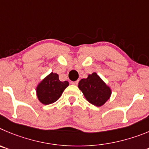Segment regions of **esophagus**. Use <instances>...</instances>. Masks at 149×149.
Returning <instances> with one entry per match:
<instances>
[{"label":"esophagus","instance_id":"1","mask_svg":"<svg viewBox=\"0 0 149 149\" xmlns=\"http://www.w3.org/2000/svg\"><path fill=\"white\" fill-rule=\"evenodd\" d=\"M79 81H71V84H74V85H76L78 84Z\"/></svg>","mask_w":149,"mask_h":149}]
</instances>
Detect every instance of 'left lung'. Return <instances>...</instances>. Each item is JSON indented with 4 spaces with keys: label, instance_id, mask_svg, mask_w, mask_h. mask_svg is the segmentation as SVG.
<instances>
[{
    "label": "left lung",
    "instance_id": "obj_1",
    "mask_svg": "<svg viewBox=\"0 0 149 149\" xmlns=\"http://www.w3.org/2000/svg\"><path fill=\"white\" fill-rule=\"evenodd\" d=\"M78 88L91 104L97 107L106 102L112 93L111 88L96 72L88 75L86 79H81L78 84Z\"/></svg>",
    "mask_w": 149,
    "mask_h": 149
}]
</instances>
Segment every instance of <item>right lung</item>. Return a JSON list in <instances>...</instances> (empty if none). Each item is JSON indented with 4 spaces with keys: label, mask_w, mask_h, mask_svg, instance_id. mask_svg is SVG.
Listing matches in <instances>:
<instances>
[{
    "label": "right lung",
    "mask_w": 149,
    "mask_h": 149,
    "mask_svg": "<svg viewBox=\"0 0 149 149\" xmlns=\"http://www.w3.org/2000/svg\"><path fill=\"white\" fill-rule=\"evenodd\" d=\"M68 86V81H61L58 75L51 72L38 84L36 89V95L40 102L47 105L57 101Z\"/></svg>",
    "instance_id": "right-lung-1"
}]
</instances>
